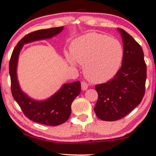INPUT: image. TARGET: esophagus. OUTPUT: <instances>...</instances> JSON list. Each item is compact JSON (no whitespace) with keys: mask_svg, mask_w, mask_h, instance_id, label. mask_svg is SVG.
I'll use <instances>...</instances> for the list:
<instances>
[{"mask_svg":"<svg viewBox=\"0 0 156 156\" xmlns=\"http://www.w3.org/2000/svg\"><path fill=\"white\" fill-rule=\"evenodd\" d=\"M81 85H82V90H84V91H85V90H87L88 84H87V82H82Z\"/></svg>","mask_w":156,"mask_h":156,"instance_id":"34e87169","label":"esophagus"}]
</instances>
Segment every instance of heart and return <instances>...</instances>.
Instances as JSON below:
<instances>
[{"instance_id":"heart-1","label":"heart","mask_w":156,"mask_h":156,"mask_svg":"<svg viewBox=\"0 0 156 156\" xmlns=\"http://www.w3.org/2000/svg\"><path fill=\"white\" fill-rule=\"evenodd\" d=\"M65 55L72 66L75 61L83 66L87 80L100 84L110 80L119 72L123 48L118 40L106 34L90 32L75 40L71 46V55Z\"/></svg>"}]
</instances>
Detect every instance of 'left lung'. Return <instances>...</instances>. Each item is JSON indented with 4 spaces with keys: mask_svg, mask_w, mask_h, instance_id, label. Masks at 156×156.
<instances>
[{
    "mask_svg": "<svg viewBox=\"0 0 156 156\" xmlns=\"http://www.w3.org/2000/svg\"><path fill=\"white\" fill-rule=\"evenodd\" d=\"M117 30L124 44L122 67L112 80L95 85L98 100L94 111L100 119L107 122L123 118L140 104L147 78L141 46L124 30Z\"/></svg>",
    "mask_w": 156,
    "mask_h": 156,
    "instance_id": "left-lung-1",
    "label": "left lung"
}]
</instances>
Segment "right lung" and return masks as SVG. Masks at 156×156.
Here are the masks:
<instances>
[{
	"mask_svg": "<svg viewBox=\"0 0 156 156\" xmlns=\"http://www.w3.org/2000/svg\"><path fill=\"white\" fill-rule=\"evenodd\" d=\"M63 27L40 30L27 34L17 43L9 63L11 93L24 114L34 122L47 126H58L66 122L72 112L73 101L81 92V83L76 81L63 84L61 87L48 98L36 101L24 93L17 78V65L19 53L25 44L38 40L51 39L62 32Z\"/></svg>",
	"mask_w": 156,
	"mask_h": 156,
	"instance_id": "obj_1",
	"label": "right lung"
}]
</instances>
